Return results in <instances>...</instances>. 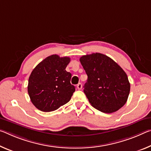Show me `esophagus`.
I'll list each match as a JSON object with an SVG mask.
<instances>
[{
	"instance_id": "1",
	"label": "esophagus",
	"mask_w": 151,
	"mask_h": 151,
	"mask_svg": "<svg viewBox=\"0 0 151 151\" xmlns=\"http://www.w3.org/2000/svg\"><path fill=\"white\" fill-rule=\"evenodd\" d=\"M82 87H83V85H82V84H81V83H78V85H76V87H77V88L78 89H81V88H82Z\"/></svg>"
}]
</instances>
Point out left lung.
<instances>
[{"label": "left lung", "instance_id": "8db88e82", "mask_svg": "<svg viewBox=\"0 0 151 151\" xmlns=\"http://www.w3.org/2000/svg\"><path fill=\"white\" fill-rule=\"evenodd\" d=\"M80 62L88 76L84 93L91 106L107 114L123 107L130 90L123 69L109 57L100 53L85 55Z\"/></svg>", "mask_w": 151, "mask_h": 151}]
</instances>
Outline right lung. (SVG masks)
Returning a JSON list of instances; mask_svg holds the SVG:
<instances>
[{
    "label": "right lung",
    "instance_id": "right-lung-1",
    "mask_svg": "<svg viewBox=\"0 0 151 151\" xmlns=\"http://www.w3.org/2000/svg\"><path fill=\"white\" fill-rule=\"evenodd\" d=\"M69 57L51 55L39 63L31 73L27 91L32 104L38 109L50 112L70 101L75 86L72 75L66 70Z\"/></svg>",
    "mask_w": 151,
    "mask_h": 151
}]
</instances>
